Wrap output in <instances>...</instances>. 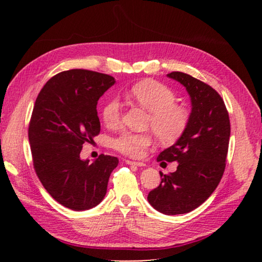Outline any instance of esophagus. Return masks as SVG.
<instances>
[{
	"label": "esophagus",
	"instance_id": "1",
	"mask_svg": "<svg viewBox=\"0 0 262 262\" xmlns=\"http://www.w3.org/2000/svg\"><path fill=\"white\" fill-rule=\"evenodd\" d=\"M126 164H128V165H136V166H144L145 165L143 162H135V161H130V159H127Z\"/></svg>",
	"mask_w": 262,
	"mask_h": 262
}]
</instances>
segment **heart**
Masks as SVG:
<instances>
[{"mask_svg": "<svg viewBox=\"0 0 262 262\" xmlns=\"http://www.w3.org/2000/svg\"><path fill=\"white\" fill-rule=\"evenodd\" d=\"M128 98L149 111L147 127L151 128L164 144H172L185 134L190 115L183 105L177 104V95L170 86L154 79H144L133 85ZM101 118L108 128L121 125L122 107L120 101L112 98L101 108ZM152 143L150 133L125 132L112 141V147L126 156L139 158Z\"/></svg>", "mask_w": 262, "mask_h": 262, "instance_id": "1", "label": "heart"}]
</instances>
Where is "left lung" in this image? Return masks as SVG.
Returning a JSON list of instances; mask_svg holds the SVG:
<instances>
[{
	"label": "left lung",
	"mask_w": 262,
	"mask_h": 262,
	"mask_svg": "<svg viewBox=\"0 0 262 262\" xmlns=\"http://www.w3.org/2000/svg\"><path fill=\"white\" fill-rule=\"evenodd\" d=\"M186 88L192 113L185 134L158 155L157 162H178L173 173H161L158 187L150 190L148 201L165 215L186 214L201 206L219 186L225 170L230 119L215 89L180 72L167 74Z\"/></svg>",
	"instance_id": "8db88e82"
}]
</instances>
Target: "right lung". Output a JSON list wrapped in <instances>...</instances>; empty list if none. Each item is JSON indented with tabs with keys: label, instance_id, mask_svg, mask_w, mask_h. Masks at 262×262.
I'll return each instance as SVG.
<instances>
[{
	"label": "right lung",
	"instance_id": "right-lung-1",
	"mask_svg": "<svg viewBox=\"0 0 262 262\" xmlns=\"http://www.w3.org/2000/svg\"><path fill=\"white\" fill-rule=\"evenodd\" d=\"M115 83L110 75L85 69L61 72L48 81L35 100L29 125L33 167L55 201L86 210L103 200L119 159L100 155L82 161L83 143L99 134L97 103Z\"/></svg>",
	"mask_w": 262,
	"mask_h": 262
}]
</instances>
